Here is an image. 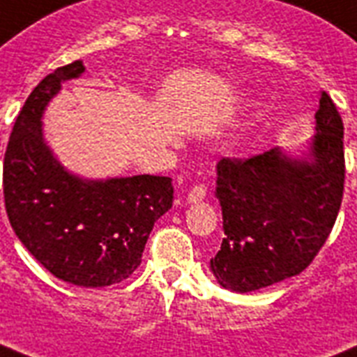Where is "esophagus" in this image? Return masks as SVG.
<instances>
[{
  "label": "esophagus",
  "mask_w": 357,
  "mask_h": 357,
  "mask_svg": "<svg viewBox=\"0 0 357 357\" xmlns=\"http://www.w3.org/2000/svg\"><path fill=\"white\" fill-rule=\"evenodd\" d=\"M204 198H206V185H195L189 190V195H187V202L197 204L200 200H204Z\"/></svg>",
  "instance_id": "esophagus-1"
}]
</instances>
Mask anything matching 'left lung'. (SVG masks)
<instances>
[{
  "label": "left lung",
  "instance_id": "1",
  "mask_svg": "<svg viewBox=\"0 0 357 357\" xmlns=\"http://www.w3.org/2000/svg\"><path fill=\"white\" fill-rule=\"evenodd\" d=\"M314 119L301 155L273 148L217 162L225 238L209 268L222 288L245 294L298 275L326 243L344 190V127L326 91Z\"/></svg>",
  "mask_w": 357,
  "mask_h": 357
}]
</instances>
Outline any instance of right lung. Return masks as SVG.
Segmentation results:
<instances>
[{"mask_svg": "<svg viewBox=\"0 0 357 357\" xmlns=\"http://www.w3.org/2000/svg\"><path fill=\"white\" fill-rule=\"evenodd\" d=\"M80 59L37 84L10 132L3 162L7 217L52 275L84 288L110 287L135 271L155 221L172 208L165 176L86 179L69 172L43 135V114L61 84L84 75Z\"/></svg>", "mask_w": 357, "mask_h": 357, "instance_id": "right-lung-1", "label": "right lung"}]
</instances>
